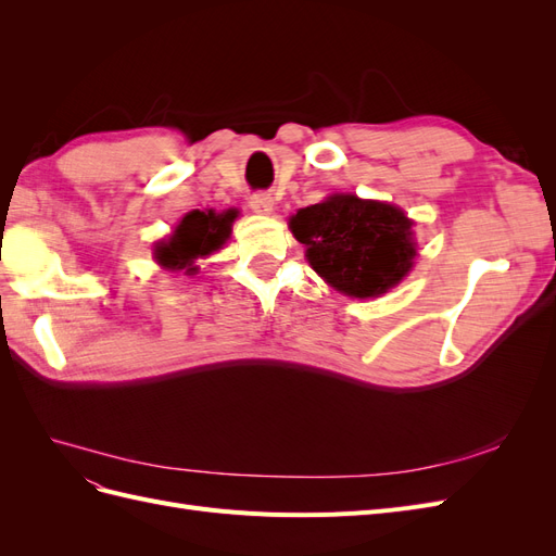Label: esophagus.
<instances>
[{
    "label": "esophagus",
    "instance_id": "esophagus-1",
    "mask_svg": "<svg viewBox=\"0 0 556 556\" xmlns=\"http://www.w3.org/2000/svg\"><path fill=\"white\" fill-rule=\"evenodd\" d=\"M250 208L255 213H271L274 211V197L266 192H255L250 197Z\"/></svg>",
    "mask_w": 556,
    "mask_h": 556
}]
</instances>
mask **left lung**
I'll return each instance as SVG.
<instances>
[{
	"label": "left lung",
	"instance_id": "left-lung-1",
	"mask_svg": "<svg viewBox=\"0 0 556 556\" xmlns=\"http://www.w3.org/2000/svg\"><path fill=\"white\" fill-rule=\"evenodd\" d=\"M410 227L401 208L355 194H333L290 220L315 271L357 299L384 294L410 271L417 255Z\"/></svg>",
	"mask_w": 556,
	"mask_h": 556
}]
</instances>
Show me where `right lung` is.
Here are the masks:
<instances>
[{
  "label": "right lung",
  "instance_id": "add662e5",
  "mask_svg": "<svg viewBox=\"0 0 556 556\" xmlns=\"http://www.w3.org/2000/svg\"><path fill=\"white\" fill-rule=\"evenodd\" d=\"M233 217H237V211L220 215L213 211L188 213L172 233V239L155 248V260L162 266L185 268V274H194L197 266H192V262L220 250L229 237V225L233 223Z\"/></svg>",
  "mask_w": 556,
  "mask_h": 556
}]
</instances>
